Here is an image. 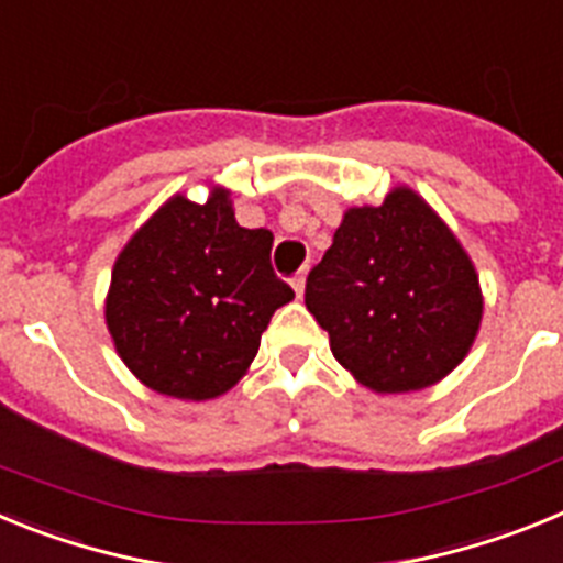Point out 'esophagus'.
I'll use <instances>...</instances> for the list:
<instances>
[{
	"label": "esophagus",
	"instance_id": "34e87169",
	"mask_svg": "<svg viewBox=\"0 0 563 563\" xmlns=\"http://www.w3.org/2000/svg\"><path fill=\"white\" fill-rule=\"evenodd\" d=\"M290 285H292V290H296V296H298V298L305 296V285H307V271H298L296 276L290 278Z\"/></svg>",
	"mask_w": 563,
	"mask_h": 563
}]
</instances>
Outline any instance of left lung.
Returning <instances> with one entry per match:
<instances>
[{
	"label": "left lung",
	"mask_w": 563,
	"mask_h": 563,
	"mask_svg": "<svg viewBox=\"0 0 563 563\" xmlns=\"http://www.w3.org/2000/svg\"><path fill=\"white\" fill-rule=\"evenodd\" d=\"M307 310L343 369L377 395L434 386L479 335V273L440 213L409 186L343 211L307 276Z\"/></svg>",
	"instance_id": "obj_1"
}]
</instances>
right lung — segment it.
Masks as SVG:
<instances>
[{"label":"right lung","instance_id":"add662e5","mask_svg":"<svg viewBox=\"0 0 563 563\" xmlns=\"http://www.w3.org/2000/svg\"><path fill=\"white\" fill-rule=\"evenodd\" d=\"M273 233L242 228L231 191L174 194L132 233L109 282L107 330L143 386L213 400L251 369L273 312L296 292L271 267Z\"/></svg>","mask_w":563,"mask_h":563}]
</instances>
